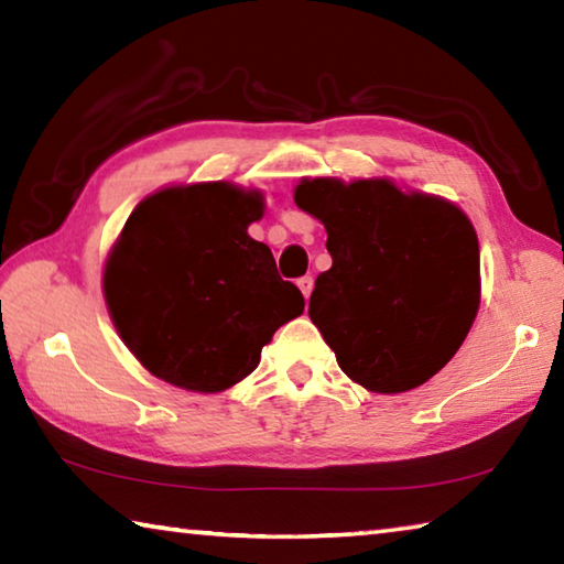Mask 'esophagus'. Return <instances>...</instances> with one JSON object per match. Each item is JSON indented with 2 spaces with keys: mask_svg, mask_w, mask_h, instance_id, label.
Returning a JSON list of instances; mask_svg holds the SVG:
<instances>
[{
  "mask_svg": "<svg viewBox=\"0 0 564 564\" xmlns=\"http://www.w3.org/2000/svg\"><path fill=\"white\" fill-rule=\"evenodd\" d=\"M295 283H299L303 299L308 301V299H311V291H313V279H311V275H303V279H299Z\"/></svg>",
  "mask_w": 564,
  "mask_h": 564,
  "instance_id": "34e87169",
  "label": "esophagus"
}]
</instances>
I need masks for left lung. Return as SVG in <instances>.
Returning a JSON list of instances; mask_svg holds the SVG:
<instances>
[{
    "label": "left lung",
    "mask_w": 564,
    "mask_h": 564,
    "mask_svg": "<svg viewBox=\"0 0 564 564\" xmlns=\"http://www.w3.org/2000/svg\"><path fill=\"white\" fill-rule=\"evenodd\" d=\"M301 212L326 226L333 259L308 316L343 373L405 393L445 368L480 308V246L460 208L390 178H301Z\"/></svg>",
    "instance_id": "8db88e82"
}]
</instances>
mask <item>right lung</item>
<instances>
[{
	"label": "right lung",
	"mask_w": 564,
	"mask_h": 564,
	"mask_svg": "<svg viewBox=\"0 0 564 564\" xmlns=\"http://www.w3.org/2000/svg\"><path fill=\"white\" fill-rule=\"evenodd\" d=\"M263 194L228 181L147 196L104 263L113 328L151 376L194 393H221L253 373L303 295L253 241Z\"/></svg>",
	"instance_id": "1"
}]
</instances>
